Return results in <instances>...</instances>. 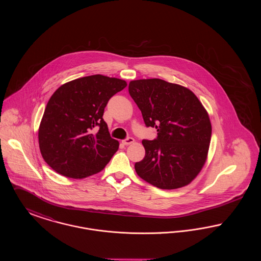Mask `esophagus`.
Segmentation results:
<instances>
[{"label": "esophagus", "instance_id": "esophagus-1", "mask_svg": "<svg viewBox=\"0 0 261 261\" xmlns=\"http://www.w3.org/2000/svg\"><path fill=\"white\" fill-rule=\"evenodd\" d=\"M134 143H135V140L133 138H127V139H125V140L122 141V144L125 145V146H129V145L134 144Z\"/></svg>", "mask_w": 261, "mask_h": 261}]
</instances>
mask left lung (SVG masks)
Returning <instances> with one entry per match:
<instances>
[{
  "label": "left lung",
  "mask_w": 261,
  "mask_h": 261,
  "mask_svg": "<svg viewBox=\"0 0 261 261\" xmlns=\"http://www.w3.org/2000/svg\"><path fill=\"white\" fill-rule=\"evenodd\" d=\"M129 94L158 138L142 142L138 176L152 186L173 190L189 185L202 169L211 139L210 115L188 88L159 78L132 80Z\"/></svg>",
  "instance_id": "left-lung-1"
}]
</instances>
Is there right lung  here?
<instances>
[{
  "label": "right lung",
  "instance_id": "add662e5",
  "mask_svg": "<svg viewBox=\"0 0 261 261\" xmlns=\"http://www.w3.org/2000/svg\"><path fill=\"white\" fill-rule=\"evenodd\" d=\"M127 83L96 74L81 77L58 88L51 95L38 130L44 161L57 173L83 179L99 173L117 151L102 119L105 108Z\"/></svg>",
  "mask_w": 261,
  "mask_h": 261
}]
</instances>
